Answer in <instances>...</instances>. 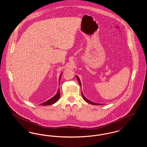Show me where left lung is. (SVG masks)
<instances>
[{"label":"left lung","instance_id":"left-lung-1","mask_svg":"<svg viewBox=\"0 0 147 147\" xmlns=\"http://www.w3.org/2000/svg\"><path fill=\"white\" fill-rule=\"evenodd\" d=\"M76 77H77V80H78V81L80 85H81V82H80V80L79 78L78 77H77V76H76ZM82 96H83V99H84V100H85L86 102H87L88 103H89V104H92V105H103V104H96V103L93 102H92L91 101L89 100L88 99H87L86 98H85V97L84 96V95H83V93H82Z\"/></svg>","mask_w":147,"mask_h":147}]
</instances>
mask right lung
<instances>
[{
  "instance_id": "obj_1",
  "label": "right lung",
  "mask_w": 147,
  "mask_h": 147,
  "mask_svg": "<svg viewBox=\"0 0 147 147\" xmlns=\"http://www.w3.org/2000/svg\"><path fill=\"white\" fill-rule=\"evenodd\" d=\"M61 76H62V74H61V76H59V82H60V79H61ZM60 95H61V94H60V92H59V90L58 89V91H57V94H56V95H55L53 98H50V99L49 100L46 101V102H43V103H42V104H41V105H43V106H47V105H52V104H55V102H56L59 100V98H60Z\"/></svg>"
}]
</instances>
